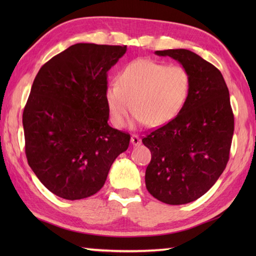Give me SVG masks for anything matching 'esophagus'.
I'll return each mask as SVG.
<instances>
[{"instance_id": "1", "label": "esophagus", "mask_w": 256, "mask_h": 256, "mask_svg": "<svg viewBox=\"0 0 256 256\" xmlns=\"http://www.w3.org/2000/svg\"><path fill=\"white\" fill-rule=\"evenodd\" d=\"M131 143L134 146H138V145L140 144V138L138 136V135H132V136H131Z\"/></svg>"}]
</instances>
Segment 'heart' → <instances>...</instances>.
<instances>
[{
  "mask_svg": "<svg viewBox=\"0 0 256 256\" xmlns=\"http://www.w3.org/2000/svg\"><path fill=\"white\" fill-rule=\"evenodd\" d=\"M118 82L111 84L106 91L112 123L124 126L134 108L132 126L148 123L157 128L172 122L182 112L190 94L192 78L182 66L136 59L120 72Z\"/></svg>",
  "mask_w": 256,
  "mask_h": 256,
  "instance_id": "b5f03b06",
  "label": "heart"
}]
</instances>
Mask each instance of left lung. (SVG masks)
<instances>
[{"label": "left lung", "instance_id": "obj_1", "mask_svg": "<svg viewBox=\"0 0 256 256\" xmlns=\"http://www.w3.org/2000/svg\"><path fill=\"white\" fill-rule=\"evenodd\" d=\"M175 59L192 78L188 100L172 122L142 142L152 160L145 172L148 192L167 204H184L204 196L229 160L234 118L221 72L188 50L155 52Z\"/></svg>", "mask_w": 256, "mask_h": 256}]
</instances>
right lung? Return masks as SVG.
<instances>
[{
	"instance_id": "add662e5",
	"label": "right lung",
	"mask_w": 256,
	"mask_h": 256,
	"mask_svg": "<svg viewBox=\"0 0 256 256\" xmlns=\"http://www.w3.org/2000/svg\"><path fill=\"white\" fill-rule=\"evenodd\" d=\"M126 46L79 42L47 62L23 112L25 153L36 177L56 196L79 200L104 184L130 134L108 123L106 72Z\"/></svg>"
}]
</instances>
